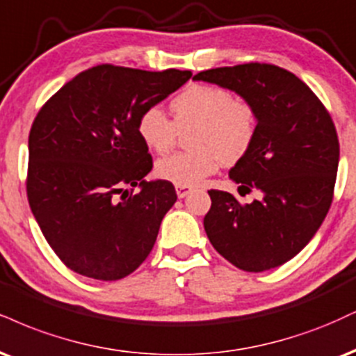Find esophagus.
Segmentation results:
<instances>
[{
    "label": "esophagus",
    "instance_id": "obj_1",
    "mask_svg": "<svg viewBox=\"0 0 356 356\" xmlns=\"http://www.w3.org/2000/svg\"><path fill=\"white\" fill-rule=\"evenodd\" d=\"M175 191H177L179 199H184V197H187L192 192L191 187H186V186H175Z\"/></svg>",
    "mask_w": 356,
    "mask_h": 356
}]
</instances>
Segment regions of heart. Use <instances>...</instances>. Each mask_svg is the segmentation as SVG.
<instances>
[{
	"label": "heart",
	"instance_id": "b5f03b06",
	"mask_svg": "<svg viewBox=\"0 0 356 356\" xmlns=\"http://www.w3.org/2000/svg\"><path fill=\"white\" fill-rule=\"evenodd\" d=\"M174 122L157 106L144 109L137 119V134L151 151L172 147L177 131L194 126L191 151L162 157L156 174L174 186L194 187L219 169L220 162L235 164L250 151L257 136V113L250 102L237 99L229 89L213 84H192L170 102Z\"/></svg>",
	"mask_w": 356,
	"mask_h": 356
}]
</instances>
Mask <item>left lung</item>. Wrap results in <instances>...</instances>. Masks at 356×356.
Returning <instances> with one entry per match:
<instances>
[{"instance_id":"obj_1","label":"left lung","mask_w":356,"mask_h":356,"mask_svg":"<svg viewBox=\"0 0 356 356\" xmlns=\"http://www.w3.org/2000/svg\"><path fill=\"white\" fill-rule=\"evenodd\" d=\"M237 92L257 113L250 151L230 169L241 189L260 199L241 204L209 191L207 237L224 259L264 272L293 259L320 229L333 200L340 144L328 111L308 86L273 64L247 63L194 76Z\"/></svg>"}]
</instances>
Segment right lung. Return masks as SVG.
<instances>
[{
    "instance_id": "obj_1",
    "label": "right lung",
    "mask_w": 356,
    "mask_h": 356,
    "mask_svg": "<svg viewBox=\"0 0 356 356\" xmlns=\"http://www.w3.org/2000/svg\"><path fill=\"white\" fill-rule=\"evenodd\" d=\"M191 76L101 64L79 72L38 113L28 140L29 207L72 272L119 280L151 254L177 194L170 182L144 179L152 157L137 119ZM134 186L137 195L129 192Z\"/></svg>"
}]
</instances>
